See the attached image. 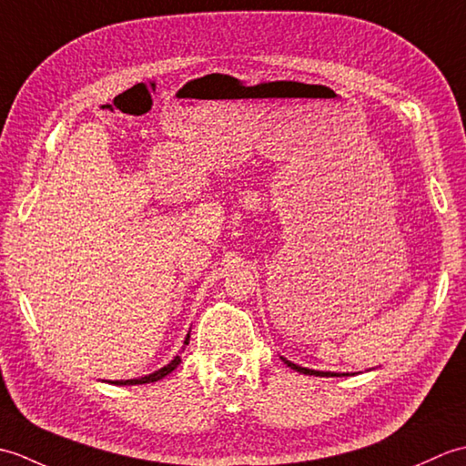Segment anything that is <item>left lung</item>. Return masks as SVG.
I'll return each mask as SVG.
<instances>
[{
  "mask_svg": "<svg viewBox=\"0 0 466 466\" xmlns=\"http://www.w3.org/2000/svg\"><path fill=\"white\" fill-rule=\"evenodd\" d=\"M286 364L290 366V369H294L296 372H302V374H310V376H340V374H336V372H322V370H312V369H304V366H299V364H294V362H290V360H286V359H282Z\"/></svg>",
  "mask_w": 466,
  "mask_h": 466,
  "instance_id": "obj_1",
  "label": "left lung"
}]
</instances>
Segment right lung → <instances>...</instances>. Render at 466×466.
Segmentation results:
<instances>
[{
    "mask_svg": "<svg viewBox=\"0 0 466 466\" xmlns=\"http://www.w3.org/2000/svg\"><path fill=\"white\" fill-rule=\"evenodd\" d=\"M187 340H190V334L186 336V340H184V344H187ZM182 362V359L180 356H174V360L170 362V364H166V366H162L160 370H156V372H152V374H146V376H142V379H130V380H112V384H122V386H126V384H147V382H156V380H160V379H164V376H167L170 374L177 364Z\"/></svg>",
    "mask_w": 466,
    "mask_h": 466,
    "instance_id": "add662e5",
    "label": "right lung"
}]
</instances>
